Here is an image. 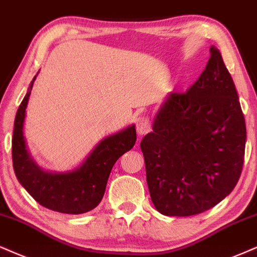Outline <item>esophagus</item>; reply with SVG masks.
Returning a JSON list of instances; mask_svg holds the SVG:
<instances>
[{"label":"esophagus","instance_id":"34e87169","mask_svg":"<svg viewBox=\"0 0 257 257\" xmlns=\"http://www.w3.org/2000/svg\"><path fill=\"white\" fill-rule=\"evenodd\" d=\"M136 130H137L138 135L141 136H144L150 132V121H149L147 116H139V118L136 120Z\"/></svg>","mask_w":257,"mask_h":257}]
</instances>
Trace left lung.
Returning <instances> with one entry per match:
<instances>
[{
    "mask_svg": "<svg viewBox=\"0 0 257 257\" xmlns=\"http://www.w3.org/2000/svg\"><path fill=\"white\" fill-rule=\"evenodd\" d=\"M185 93H170L141 142L151 200L164 216L214 207L235 188L244 162L245 120L220 52Z\"/></svg>",
    "mask_w": 257,
    "mask_h": 257,
    "instance_id": "8db88e82",
    "label": "left lung"
}]
</instances>
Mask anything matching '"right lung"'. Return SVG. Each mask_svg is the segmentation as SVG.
<instances>
[{"mask_svg": "<svg viewBox=\"0 0 257 257\" xmlns=\"http://www.w3.org/2000/svg\"><path fill=\"white\" fill-rule=\"evenodd\" d=\"M34 80L36 77L19 106L14 120L12 156L15 175L34 200L44 207L66 214L85 213L100 204L114 163L135 147L136 126L104 138L76 170L62 174L44 172L28 154L22 131Z\"/></svg>", "mask_w": 257, "mask_h": 257, "instance_id": "obj_1", "label": "right lung"}]
</instances>
